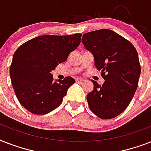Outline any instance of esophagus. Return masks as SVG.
Listing matches in <instances>:
<instances>
[{
    "instance_id": "1",
    "label": "esophagus",
    "mask_w": 151,
    "mask_h": 151,
    "mask_svg": "<svg viewBox=\"0 0 151 151\" xmlns=\"http://www.w3.org/2000/svg\"><path fill=\"white\" fill-rule=\"evenodd\" d=\"M76 81H77V82H80V83H81V82H84V81H85V80H84V79H82V78H77V79H76Z\"/></svg>"
}]
</instances>
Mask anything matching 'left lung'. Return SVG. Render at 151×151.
I'll return each instance as SVG.
<instances>
[{"mask_svg": "<svg viewBox=\"0 0 151 151\" xmlns=\"http://www.w3.org/2000/svg\"><path fill=\"white\" fill-rule=\"evenodd\" d=\"M83 45L91 52L104 83L92 80L94 88L87 96L97 117L110 119L122 114L133 98L141 68L137 51L131 42L113 30L101 29L83 35Z\"/></svg>", "mask_w": 151, "mask_h": 151, "instance_id": "8db88e82", "label": "left lung"}]
</instances>
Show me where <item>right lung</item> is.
Wrapping results in <instances>:
<instances>
[{
	"instance_id": "right-lung-1",
	"label": "right lung",
	"mask_w": 151,
	"mask_h": 151,
	"mask_svg": "<svg viewBox=\"0 0 151 151\" xmlns=\"http://www.w3.org/2000/svg\"><path fill=\"white\" fill-rule=\"evenodd\" d=\"M81 34L43 35L25 42L13 55L11 81L18 100L34 114H46L63 102L71 77L55 80L51 72L67 59L81 43Z\"/></svg>"
}]
</instances>
